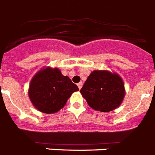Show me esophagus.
<instances>
[{"label":"esophagus","instance_id":"1","mask_svg":"<svg viewBox=\"0 0 155 155\" xmlns=\"http://www.w3.org/2000/svg\"><path fill=\"white\" fill-rule=\"evenodd\" d=\"M82 85H83V84H82V82H79V83H78V86L79 90H81V87H82Z\"/></svg>","mask_w":155,"mask_h":155}]
</instances>
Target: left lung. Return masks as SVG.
Returning a JSON list of instances; mask_svg holds the SVG:
<instances>
[{
  "label": "left lung",
  "mask_w": 155,
  "mask_h": 155,
  "mask_svg": "<svg viewBox=\"0 0 155 155\" xmlns=\"http://www.w3.org/2000/svg\"><path fill=\"white\" fill-rule=\"evenodd\" d=\"M88 105L95 110L110 112L121 105L125 97L124 82L116 73L94 70L80 90Z\"/></svg>",
  "instance_id": "1"
}]
</instances>
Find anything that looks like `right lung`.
Wrapping results in <instances>:
<instances>
[{"label": "right lung", "mask_w": 155, "mask_h": 155, "mask_svg": "<svg viewBox=\"0 0 155 155\" xmlns=\"http://www.w3.org/2000/svg\"><path fill=\"white\" fill-rule=\"evenodd\" d=\"M75 91H78V87L69 77L63 76L58 68L46 67L33 76L28 93L36 109L45 114H54L65 106Z\"/></svg>", "instance_id": "obj_1"}]
</instances>
